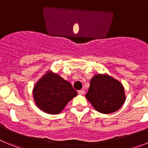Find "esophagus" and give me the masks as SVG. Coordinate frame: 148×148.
I'll return each mask as SVG.
<instances>
[{
    "label": "esophagus",
    "instance_id": "1",
    "mask_svg": "<svg viewBox=\"0 0 148 148\" xmlns=\"http://www.w3.org/2000/svg\"><path fill=\"white\" fill-rule=\"evenodd\" d=\"M84 92V91L83 90H78V93L79 94V95H83Z\"/></svg>",
    "mask_w": 148,
    "mask_h": 148
}]
</instances>
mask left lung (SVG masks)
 I'll use <instances>...</instances> for the list:
<instances>
[{"mask_svg": "<svg viewBox=\"0 0 148 148\" xmlns=\"http://www.w3.org/2000/svg\"><path fill=\"white\" fill-rule=\"evenodd\" d=\"M85 97L95 110L104 114L119 110L126 100L122 84L107 73L95 74L91 78Z\"/></svg>", "mask_w": 148, "mask_h": 148, "instance_id": "8db88e82", "label": "left lung"}]
</instances>
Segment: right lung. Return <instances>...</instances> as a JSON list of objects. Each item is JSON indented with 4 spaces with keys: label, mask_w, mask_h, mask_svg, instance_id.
Returning a JSON list of instances; mask_svg holds the SVG:
<instances>
[{
    "label": "right lung",
    "mask_w": 148,
    "mask_h": 148,
    "mask_svg": "<svg viewBox=\"0 0 148 148\" xmlns=\"http://www.w3.org/2000/svg\"><path fill=\"white\" fill-rule=\"evenodd\" d=\"M33 99L40 110L49 114H58L68 102L77 95L71 84L57 73L47 70L34 86Z\"/></svg>",
    "instance_id": "right-lung-1"
}]
</instances>
